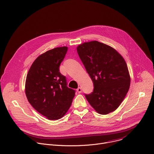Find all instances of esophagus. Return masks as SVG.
Instances as JSON below:
<instances>
[{"instance_id": "34e87169", "label": "esophagus", "mask_w": 154, "mask_h": 154, "mask_svg": "<svg viewBox=\"0 0 154 154\" xmlns=\"http://www.w3.org/2000/svg\"><path fill=\"white\" fill-rule=\"evenodd\" d=\"M77 91L79 93H82V88L80 87H79L77 89Z\"/></svg>"}]
</instances>
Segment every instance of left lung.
Here are the masks:
<instances>
[{"instance_id":"obj_1","label":"left lung","mask_w":154,"mask_h":154,"mask_svg":"<svg viewBox=\"0 0 154 154\" xmlns=\"http://www.w3.org/2000/svg\"><path fill=\"white\" fill-rule=\"evenodd\" d=\"M94 90L85 94L90 104L101 115H107L120 105L130 85L127 64L113 48L97 41L84 42L77 48Z\"/></svg>"}]
</instances>
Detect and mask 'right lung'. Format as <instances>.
<instances>
[{"mask_svg":"<svg viewBox=\"0 0 154 154\" xmlns=\"http://www.w3.org/2000/svg\"><path fill=\"white\" fill-rule=\"evenodd\" d=\"M67 47L56 48L39 55L33 63L26 82L29 103L49 120L62 118L69 109L75 91L68 87L66 78L60 72V66Z\"/></svg>","mask_w":154,"mask_h":154,"instance_id":"add662e5","label":"right lung"}]
</instances>
